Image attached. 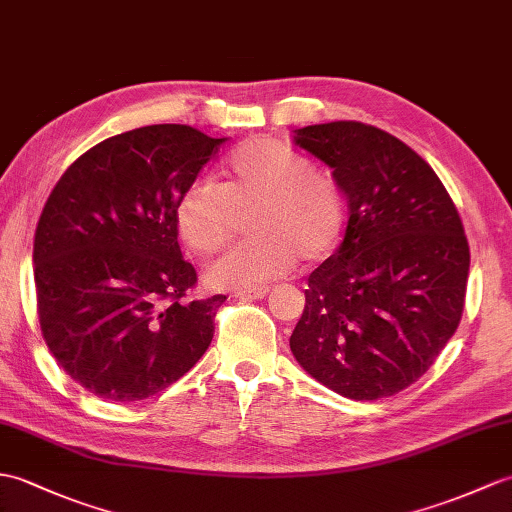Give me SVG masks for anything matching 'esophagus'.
Here are the masks:
<instances>
[{
  "label": "esophagus",
  "mask_w": 512,
  "mask_h": 512,
  "mask_svg": "<svg viewBox=\"0 0 512 512\" xmlns=\"http://www.w3.org/2000/svg\"><path fill=\"white\" fill-rule=\"evenodd\" d=\"M268 288H253V290H240L235 292V299H264Z\"/></svg>",
  "instance_id": "obj_1"
}]
</instances>
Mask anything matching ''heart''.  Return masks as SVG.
I'll use <instances>...</instances> for the list:
<instances>
[{"mask_svg": "<svg viewBox=\"0 0 512 512\" xmlns=\"http://www.w3.org/2000/svg\"><path fill=\"white\" fill-rule=\"evenodd\" d=\"M255 207L257 240L233 246L213 261L205 279L213 288H253L288 272L296 255L307 264L334 253L344 207L336 183L312 170L301 152L272 137L248 139L224 161L222 183L194 181L174 209L176 231L198 255L216 253L235 229V213Z\"/></svg>", "mask_w": 512, "mask_h": 512, "instance_id": "obj_1", "label": "heart"}]
</instances>
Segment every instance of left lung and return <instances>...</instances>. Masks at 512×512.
<instances>
[{"label": "left lung", "instance_id": "8db88e82", "mask_svg": "<svg viewBox=\"0 0 512 512\" xmlns=\"http://www.w3.org/2000/svg\"><path fill=\"white\" fill-rule=\"evenodd\" d=\"M349 202L347 231L305 290L290 349L342 397L397 395L458 329L469 244L454 200L417 152L362 122L294 130Z\"/></svg>", "mask_w": 512, "mask_h": 512}]
</instances>
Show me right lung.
<instances>
[{"mask_svg": "<svg viewBox=\"0 0 512 512\" xmlns=\"http://www.w3.org/2000/svg\"><path fill=\"white\" fill-rule=\"evenodd\" d=\"M227 137L154 124L104 139L69 165L34 233L43 338L76 382L141 401L181 379L213 338L224 294L187 301L176 202Z\"/></svg>", "mask_w": 512, "mask_h": 512, "instance_id": "1", "label": "right lung"}]
</instances>
